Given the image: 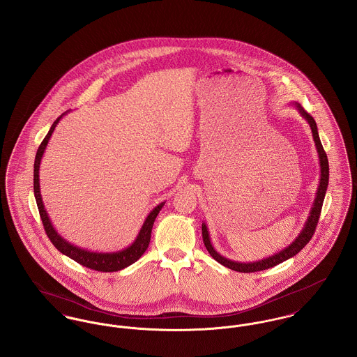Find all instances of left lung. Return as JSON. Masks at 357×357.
<instances>
[{
	"label": "left lung",
	"mask_w": 357,
	"mask_h": 357,
	"mask_svg": "<svg viewBox=\"0 0 357 357\" xmlns=\"http://www.w3.org/2000/svg\"><path fill=\"white\" fill-rule=\"evenodd\" d=\"M293 105L298 109L299 114L309 123V126L312 128L313 132V139H314L315 148L318 152V158H319V167H321V175H319V186L317 189V195H315L314 202H313V208L310 210V214L307 217V221L303 227V229L298 234V237L294 240L293 243L286 247L284 250H282L278 253H275L270 257H266L263 260L259 261H253V263H240V261H233L229 260L224 256H221L218 252L214 250V247L210 243L209 231L206 224H202V238H204V244L206 247V250L210 253V256L213 259H215L220 264H222L224 267H228L233 271L237 273H256V271H263V270H268L271 267H275L283 261H286L287 259L295 256L298 252L301 251L313 237L314 234L315 227L318 224V218L321 214V209H322V204H324V198L328 190V183H329V162H328V156L326 152L324 151V147L321 144L319 140V135H318V129H317V124H315L314 119L299 105L298 102H293Z\"/></svg>",
	"instance_id": "left-lung-1"
}]
</instances>
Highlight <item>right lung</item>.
<instances>
[{
	"instance_id": "obj_1",
	"label": "right lung",
	"mask_w": 357,
	"mask_h": 357,
	"mask_svg": "<svg viewBox=\"0 0 357 357\" xmlns=\"http://www.w3.org/2000/svg\"><path fill=\"white\" fill-rule=\"evenodd\" d=\"M64 114H67V112L63 113L61 117H58L54 124L51 126V129L48 130L47 136L44 137V140L40 144V147L36 152V158H35V165H33V192H35V198H36V204H38V209L40 213V218H42L43 225L45 233L48 236V238L51 240V243L55 245V248L61 253H63L66 256H68L70 259L75 260L77 263H79L81 266H84L86 268L90 270H96V271H101V273H114V271H120L123 268H126L128 266L133 264L135 261H137L142 255L147 251L149 241H151V231L152 227L155 222V218L158 217L159 211L165 206L166 202L159 204L155 209L149 213L142 227V229L139 231L136 240L124 250L117 252H91L79 248L71 243H68L67 240H64L63 237L55 231L47 210L44 208L43 204L42 194H40V182H39V168H40V162H42L43 153L45 151V147L48 144V140L52 135V132L55 130V126H58V123L61 121V119Z\"/></svg>"
}]
</instances>
